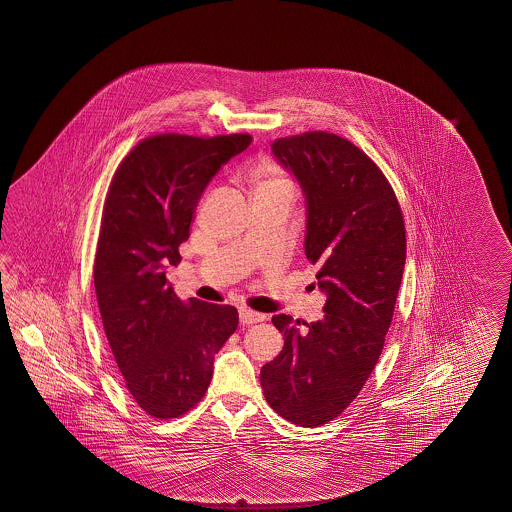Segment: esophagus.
Here are the masks:
<instances>
[{
    "label": "esophagus",
    "instance_id": "1",
    "mask_svg": "<svg viewBox=\"0 0 512 512\" xmlns=\"http://www.w3.org/2000/svg\"><path fill=\"white\" fill-rule=\"evenodd\" d=\"M240 320L243 326H251V324H258V322H263V320H265V315L256 313V311H252V309H249V307H241Z\"/></svg>",
    "mask_w": 512,
    "mask_h": 512
}]
</instances>
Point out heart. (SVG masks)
I'll list each match as a JSON object with an SVG mask.
<instances>
[{
	"mask_svg": "<svg viewBox=\"0 0 512 512\" xmlns=\"http://www.w3.org/2000/svg\"><path fill=\"white\" fill-rule=\"evenodd\" d=\"M249 190L252 199L263 197L293 196L294 186L291 177L283 174L276 164H256L249 174Z\"/></svg>",
	"mask_w": 512,
	"mask_h": 512,
	"instance_id": "1",
	"label": "heart"
}]
</instances>
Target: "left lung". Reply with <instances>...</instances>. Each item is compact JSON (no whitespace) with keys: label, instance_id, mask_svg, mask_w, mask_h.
Listing matches in <instances>:
<instances>
[{"label":"left lung","instance_id":"left-lung-1","mask_svg":"<svg viewBox=\"0 0 512 512\" xmlns=\"http://www.w3.org/2000/svg\"><path fill=\"white\" fill-rule=\"evenodd\" d=\"M307 199L305 256L327 294L322 320L272 316L283 349L261 368L265 401L298 426H322L355 401L381 357L403 280V210L381 168L353 142L305 131L272 142Z\"/></svg>","mask_w":512,"mask_h":512}]
</instances>
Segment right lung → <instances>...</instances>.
<instances>
[{
	"mask_svg": "<svg viewBox=\"0 0 512 512\" xmlns=\"http://www.w3.org/2000/svg\"><path fill=\"white\" fill-rule=\"evenodd\" d=\"M251 142L249 133H157L109 183L93 267L98 309L124 384L153 419L181 417L205 397L214 355L238 327L232 305L181 302L164 269L181 261L208 181Z\"/></svg>",
	"mask_w": 512,
	"mask_h": 512,
	"instance_id": "obj_1",
	"label": "right lung"
}]
</instances>
